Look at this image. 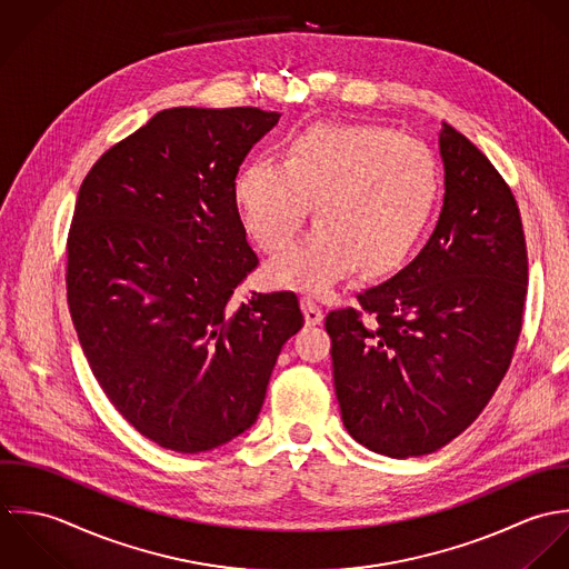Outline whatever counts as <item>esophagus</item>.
<instances>
[{"instance_id": "34e87169", "label": "esophagus", "mask_w": 569, "mask_h": 569, "mask_svg": "<svg viewBox=\"0 0 569 569\" xmlns=\"http://www.w3.org/2000/svg\"><path fill=\"white\" fill-rule=\"evenodd\" d=\"M301 306H303V315H306L308 326H319L323 321V310L312 297H303Z\"/></svg>"}]
</instances>
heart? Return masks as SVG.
<instances>
[{"label": "heart", "mask_w": 569, "mask_h": 569, "mask_svg": "<svg viewBox=\"0 0 569 569\" xmlns=\"http://www.w3.org/2000/svg\"><path fill=\"white\" fill-rule=\"evenodd\" d=\"M438 198L431 149L380 124H317L274 158L252 160L234 180L248 234L266 250L288 248L317 202V228L270 263L277 286L326 295L358 263L398 266L427 227Z\"/></svg>", "instance_id": "1"}]
</instances>
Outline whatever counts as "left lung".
Instances as JSON below:
<instances>
[{
	"label": "left lung",
	"instance_id": "1",
	"mask_svg": "<svg viewBox=\"0 0 569 569\" xmlns=\"http://www.w3.org/2000/svg\"><path fill=\"white\" fill-rule=\"evenodd\" d=\"M445 207L427 246L358 308L326 317L342 425L369 451L447 447L483 411L521 335L528 250L517 200L451 124L440 133Z\"/></svg>",
	"mask_w": 569,
	"mask_h": 569
}]
</instances>
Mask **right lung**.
I'll list each match as a JSON object with an SVG mask.
<instances>
[{"mask_svg":"<svg viewBox=\"0 0 569 569\" xmlns=\"http://www.w3.org/2000/svg\"><path fill=\"white\" fill-rule=\"evenodd\" d=\"M279 120L257 108H173L88 171L68 232V306L116 411L147 440L202 453L259 416L295 292L237 286L259 266L234 202L250 147Z\"/></svg>","mask_w":569,"mask_h":569,"instance_id":"right-lung-1","label":"right lung"}]
</instances>
